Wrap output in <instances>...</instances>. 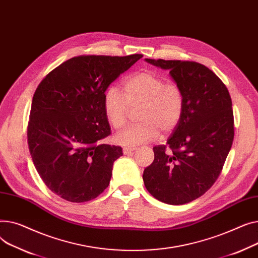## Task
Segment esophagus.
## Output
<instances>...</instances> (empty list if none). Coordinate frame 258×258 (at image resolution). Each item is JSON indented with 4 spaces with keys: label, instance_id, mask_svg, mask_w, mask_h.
<instances>
[{
    "label": "esophagus",
    "instance_id": "1",
    "mask_svg": "<svg viewBox=\"0 0 258 258\" xmlns=\"http://www.w3.org/2000/svg\"><path fill=\"white\" fill-rule=\"evenodd\" d=\"M134 150H135V148H127V147H125V148H123V153H124L125 155L131 154Z\"/></svg>",
    "mask_w": 258,
    "mask_h": 258
}]
</instances>
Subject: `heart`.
<instances>
[{
    "mask_svg": "<svg viewBox=\"0 0 258 258\" xmlns=\"http://www.w3.org/2000/svg\"><path fill=\"white\" fill-rule=\"evenodd\" d=\"M124 94L110 86L103 96V109L108 123L115 130L127 123L128 109L141 106L139 124L120 131L115 142L123 146H138L155 140L160 130H174L182 117L184 96L176 83L165 81L151 72L138 73L124 83Z\"/></svg>",
    "mask_w": 258,
    "mask_h": 258,
    "instance_id": "heart-1",
    "label": "heart"
}]
</instances>
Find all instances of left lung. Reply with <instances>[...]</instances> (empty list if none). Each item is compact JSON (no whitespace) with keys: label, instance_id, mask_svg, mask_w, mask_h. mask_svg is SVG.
<instances>
[{"label":"left lung","instance_id":"1","mask_svg":"<svg viewBox=\"0 0 258 258\" xmlns=\"http://www.w3.org/2000/svg\"><path fill=\"white\" fill-rule=\"evenodd\" d=\"M145 60L170 71L183 92L184 110L166 144L153 148L144 183L155 199L182 205L204 195L222 172L234 138L232 101L222 80L201 63Z\"/></svg>","mask_w":258,"mask_h":258}]
</instances>
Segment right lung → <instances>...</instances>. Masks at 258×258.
I'll return each mask as SVG.
<instances>
[{"mask_svg": "<svg viewBox=\"0 0 258 258\" xmlns=\"http://www.w3.org/2000/svg\"><path fill=\"white\" fill-rule=\"evenodd\" d=\"M142 57H73L37 86L27 130L29 151L44 184L60 198L87 202L109 185L113 162L123 150L100 144L111 133L103 96Z\"/></svg>", "mask_w": 258, "mask_h": 258, "instance_id": "add662e5", "label": "right lung"}]
</instances>
